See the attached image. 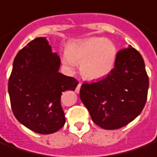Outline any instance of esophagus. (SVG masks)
Listing matches in <instances>:
<instances>
[{"label": "esophagus", "mask_w": 157, "mask_h": 157, "mask_svg": "<svg viewBox=\"0 0 157 157\" xmlns=\"http://www.w3.org/2000/svg\"><path fill=\"white\" fill-rule=\"evenodd\" d=\"M81 86H82V82H79L78 85H77V87L75 88V92L79 93L80 92V89H81Z\"/></svg>", "instance_id": "34e87169"}]
</instances>
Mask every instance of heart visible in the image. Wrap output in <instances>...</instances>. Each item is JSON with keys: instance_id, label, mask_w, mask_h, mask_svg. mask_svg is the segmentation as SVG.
<instances>
[{"instance_id": "1", "label": "heart", "mask_w": 157, "mask_h": 157, "mask_svg": "<svg viewBox=\"0 0 157 157\" xmlns=\"http://www.w3.org/2000/svg\"><path fill=\"white\" fill-rule=\"evenodd\" d=\"M117 48L112 41L102 38H90L70 44L66 49L63 63L69 67L81 63V72L85 78L104 77L113 68Z\"/></svg>"}]
</instances>
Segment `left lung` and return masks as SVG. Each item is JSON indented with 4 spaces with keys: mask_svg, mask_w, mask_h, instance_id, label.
Returning a JSON list of instances; mask_svg holds the SVG:
<instances>
[{
    "mask_svg": "<svg viewBox=\"0 0 157 157\" xmlns=\"http://www.w3.org/2000/svg\"><path fill=\"white\" fill-rule=\"evenodd\" d=\"M149 77L141 54L129 46L117 53L114 68L96 82L83 83L80 97L93 121L105 130L126 125L145 105Z\"/></svg>",
    "mask_w": 157,
    "mask_h": 157,
    "instance_id": "1",
    "label": "left lung"
}]
</instances>
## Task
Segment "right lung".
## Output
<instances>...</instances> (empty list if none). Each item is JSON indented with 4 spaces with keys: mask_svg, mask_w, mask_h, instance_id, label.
Wrapping results in <instances>:
<instances>
[{
    "mask_svg": "<svg viewBox=\"0 0 157 157\" xmlns=\"http://www.w3.org/2000/svg\"><path fill=\"white\" fill-rule=\"evenodd\" d=\"M60 57L45 38L29 42L16 55L8 80L13 113L33 132L51 134L64 125L61 95L78 82L58 72Z\"/></svg>",
    "mask_w": 157,
    "mask_h": 157,
    "instance_id": "obj_1",
    "label": "right lung"
}]
</instances>
